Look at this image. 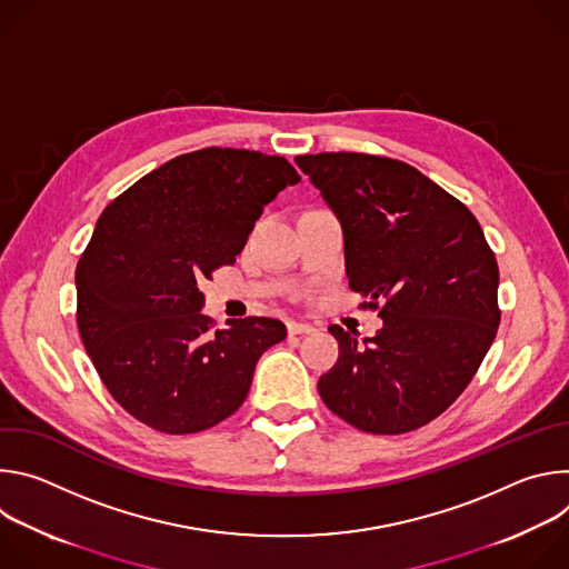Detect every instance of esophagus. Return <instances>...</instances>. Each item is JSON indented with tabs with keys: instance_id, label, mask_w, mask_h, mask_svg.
Wrapping results in <instances>:
<instances>
[{
	"instance_id": "1",
	"label": "esophagus",
	"mask_w": 569,
	"mask_h": 569,
	"mask_svg": "<svg viewBox=\"0 0 569 569\" xmlns=\"http://www.w3.org/2000/svg\"><path fill=\"white\" fill-rule=\"evenodd\" d=\"M317 329L310 327V323H303V321H288V333L290 336H310L315 333Z\"/></svg>"
}]
</instances>
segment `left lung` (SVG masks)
<instances>
[{
  "label": "left lung",
  "mask_w": 569,
  "mask_h": 569,
  "mask_svg": "<svg viewBox=\"0 0 569 569\" xmlns=\"http://www.w3.org/2000/svg\"><path fill=\"white\" fill-rule=\"evenodd\" d=\"M342 222L351 290L382 329H329L338 362L317 382L327 408L371 435L417 430L468 387L498 327V261L475 216L405 161L365 152L295 157Z\"/></svg>",
  "instance_id": "8db88e82"
}]
</instances>
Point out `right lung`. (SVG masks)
I'll list each match as a JSON object with an SVG mask.
<instances>
[{
	"label": "right lung",
	"mask_w": 569,
	"mask_h": 569,
	"mask_svg": "<svg viewBox=\"0 0 569 569\" xmlns=\"http://www.w3.org/2000/svg\"><path fill=\"white\" fill-rule=\"evenodd\" d=\"M299 180L279 154L202 148L106 207L76 266V319L103 385L137 421L193 435L246 400L286 327L246 317L213 331L200 283L236 261L263 207Z\"/></svg>",
	"instance_id": "right-lung-1"
}]
</instances>
